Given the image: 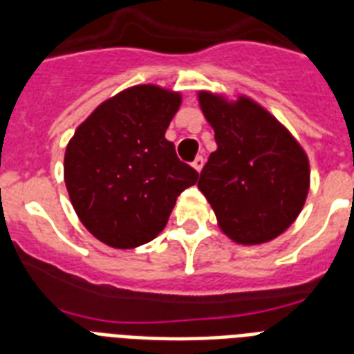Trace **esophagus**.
Returning a JSON list of instances; mask_svg holds the SVG:
<instances>
[{
  "label": "esophagus",
  "mask_w": 354,
  "mask_h": 354,
  "mask_svg": "<svg viewBox=\"0 0 354 354\" xmlns=\"http://www.w3.org/2000/svg\"><path fill=\"white\" fill-rule=\"evenodd\" d=\"M204 163H205V160H204V156H198V158H196V160L193 161V167L194 169H196V171H202V167H204Z\"/></svg>",
  "instance_id": "esophagus-1"
}]
</instances>
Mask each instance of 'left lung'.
Returning <instances> with one entry per match:
<instances>
[{"label":"left lung","mask_w":354,"mask_h":354,"mask_svg":"<svg viewBox=\"0 0 354 354\" xmlns=\"http://www.w3.org/2000/svg\"><path fill=\"white\" fill-rule=\"evenodd\" d=\"M198 99L216 141L198 189L230 239L241 244L272 241L303 209L307 154L277 119L246 97L227 102L202 91Z\"/></svg>","instance_id":"obj_1"}]
</instances>
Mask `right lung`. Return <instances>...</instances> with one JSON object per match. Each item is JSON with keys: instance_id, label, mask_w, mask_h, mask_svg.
Instances as JSON below:
<instances>
[{"instance_id": "right-lung-1", "label": "right lung", "mask_w": 354, "mask_h": 354, "mask_svg": "<svg viewBox=\"0 0 354 354\" xmlns=\"http://www.w3.org/2000/svg\"><path fill=\"white\" fill-rule=\"evenodd\" d=\"M180 93L133 86L108 99L69 141L64 180L80 222L112 248L147 244L165 227L198 172L178 160L165 132Z\"/></svg>"}]
</instances>
